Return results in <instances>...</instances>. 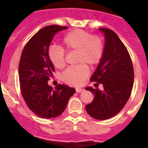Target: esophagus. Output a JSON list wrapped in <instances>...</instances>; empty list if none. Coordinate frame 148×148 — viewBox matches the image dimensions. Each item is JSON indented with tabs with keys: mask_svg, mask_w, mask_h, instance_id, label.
Masks as SVG:
<instances>
[{
	"mask_svg": "<svg viewBox=\"0 0 148 148\" xmlns=\"http://www.w3.org/2000/svg\"><path fill=\"white\" fill-rule=\"evenodd\" d=\"M82 91H84L83 88H76V92L77 93H81V92H82Z\"/></svg>",
	"mask_w": 148,
	"mask_h": 148,
	"instance_id": "1",
	"label": "esophagus"
}]
</instances>
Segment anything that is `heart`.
Instances as JSON below:
<instances>
[{
  "label": "heart",
  "mask_w": 148,
  "mask_h": 148,
  "mask_svg": "<svg viewBox=\"0 0 148 148\" xmlns=\"http://www.w3.org/2000/svg\"><path fill=\"white\" fill-rule=\"evenodd\" d=\"M63 48L51 46L47 55L56 68L65 65V51H76V66L68 67L62 74V80L71 86H81L89 74L87 65L93 67L101 62L104 53V44L101 37L93 35L88 31L75 29L66 34L62 39Z\"/></svg>",
  "instance_id": "heart-1"
}]
</instances>
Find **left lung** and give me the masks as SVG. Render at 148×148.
<instances>
[{
	"mask_svg": "<svg viewBox=\"0 0 148 148\" xmlns=\"http://www.w3.org/2000/svg\"><path fill=\"white\" fill-rule=\"evenodd\" d=\"M105 37L104 53L90 81L100 83L104 89L88 87L95 95L92 102L86 106L88 114L97 120L114 117L124 108L133 88L134 67L127 49L115 32L108 28H100Z\"/></svg>",
	"mask_w": 148,
	"mask_h": 148,
	"instance_id": "obj_1",
	"label": "left lung"
}]
</instances>
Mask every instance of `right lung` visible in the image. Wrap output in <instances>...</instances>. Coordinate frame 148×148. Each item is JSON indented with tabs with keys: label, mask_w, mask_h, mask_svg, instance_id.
Returning a JSON list of instances; mask_svg holds the SVG:
<instances>
[{
	"label": "right lung",
	"mask_w": 148,
	"mask_h": 148,
	"mask_svg": "<svg viewBox=\"0 0 148 148\" xmlns=\"http://www.w3.org/2000/svg\"><path fill=\"white\" fill-rule=\"evenodd\" d=\"M67 27L50 25L43 27L28 40L22 51L19 62L21 92L29 109L34 114L50 119L64 112L74 88L58 84L53 90L47 81L54 71L47 51L53 36Z\"/></svg>",
	"instance_id": "right-lung-1"
}]
</instances>
